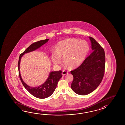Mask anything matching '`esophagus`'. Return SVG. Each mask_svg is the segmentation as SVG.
<instances>
[{
	"label": "esophagus",
	"mask_w": 125,
	"mask_h": 125,
	"mask_svg": "<svg viewBox=\"0 0 125 125\" xmlns=\"http://www.w3.org/2000/svg\"><path fill=\"white\" fill-rule=\"evenodd\" d=\"M68 74V72L66 71H63L62 72V74H63V75H66V74Z\"/></svg>",
	"instance_id": "1"
}]
</instances>
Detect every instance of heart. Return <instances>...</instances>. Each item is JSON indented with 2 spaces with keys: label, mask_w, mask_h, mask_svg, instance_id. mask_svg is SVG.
Instances as JSON below:
<instances>
[{
  "label": "heart",
  "mask_w": 125,
  "mask_h": 125,
  "mask_svg": "<svg viewBox=\"0 0 125 125\" xmlns=\"http://www.w3.org/2000/svg\"><path fill=\"white\" fill-rule=\"evenodd\" d=\"M89 46L84 40L76 38H68L58 43L56 51L51 54L52 60L55 64L62 62L61 56L64 62L70 67H76L80 66L85 60L88 54Z\"/></svg>",
  "instance_id": "b5f03b06"
}]
</instances>
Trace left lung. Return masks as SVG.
Here are the masks:
<instances>
[{
	"label": "left lung",
	"mask_w": 125,
	"mask_h": 125,
	"mask_svg": "<svg viewBox=\"0 0 125 125\" xmlns=\"http://www.w3.org/2000/svg\"><path fill=\"white\" fill-rule=\"evenodd\" d=\"M93 52L76 69L71 71L74 79L72 90L80 95H86L98 87L104 77L105 57L104 49L89 37Z\"/></svg>",
	"instance_id": "obj_1"
}]
</instances>
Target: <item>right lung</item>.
<instances>
[{"label":"right lung","mask_w":125,"mask_h":125,"mask_svg":"<svg viewBox=\"0 0 125 125\" xmlns=\"http://www.w3.org/2000/svg\"><path fill=\"white\" fill-rule=\"evenodd\" d=\"M49 40V39H47L45 40H41L32 43L22 53H21L19 57L18 67L19 70V77L21 83L24 87L27 90L29 93L31 94L32 96L38 98H46L51 96L53 93L57 86L59 80L62 77V72L61 71H59L57 72H51L47 80H46L45 82L40 86L33 88L30 87L23 81L20 72V64L21 57L24 53L34 51L38 48H40L41 46L48 42Z\"/></svg>","instance_id":"right-lung-1"}]
</instances>
